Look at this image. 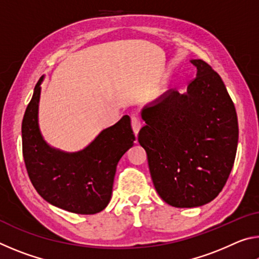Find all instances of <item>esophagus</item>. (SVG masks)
I'll use <instances>...</instances> for the list:
<instances>
[{
    "instance_id": "obj_1",
    "label": "esophagus",
    "mask_w": 259,
    "mask_h": 259,
    "mask_svg": "<svg viewBox=\"0 0 259 259\" xmlns=\"http://www.w3.org/2000/svg\"><path fill=\"white\" fill-rule=\"evenodd\" d=\"M131 126H133V130H134L135 135L137 136L140 128H142V121H140L138 116H136V115L131 116Z\"/></svg>"
}]
</instances>
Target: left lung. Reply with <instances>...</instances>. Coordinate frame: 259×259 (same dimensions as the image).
<instances>
[{"label": "left lung", "instance_id": "1", "mask_svg": "<svg viewBox=\"0 0 259 259\" xmlns=\"http://www.w3.org/2000/svg\"><path fill=\"white\" fill-rule=\"evenodd\" d=\"M186 94L171 89L144 107L138 142L147 154L161 199L176 208L200 207L221 193L233 168L239 126L224 82L202 59Z\"/></svg>", "mask_w": 259, "mask_h": 259}]
</instances>
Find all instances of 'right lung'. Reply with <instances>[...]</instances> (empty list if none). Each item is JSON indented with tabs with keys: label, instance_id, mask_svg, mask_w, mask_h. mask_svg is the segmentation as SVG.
I'll return each instance as SVG.
<instances>
[{
	"label": "right lung",
	"instance_id": "1",
	"mask_svg": "<svg viewBox=\"0 0 259 259\" xmlns=\"http://www.w3.org/2000/svg\"><path fill=\"white\" fill-rule=\"evenodd\" d=\"M42 80L34 88L21 125L23 155L30 182L43 199L60 209L81 214L102 211L111 200L116 165L136 139L130 117L124 115L103 130L83 151L55 150L43 140L37 123Z\"/></svg>",
	"mask_w": 259,
	"mask_h": 259
}]
</instances>
